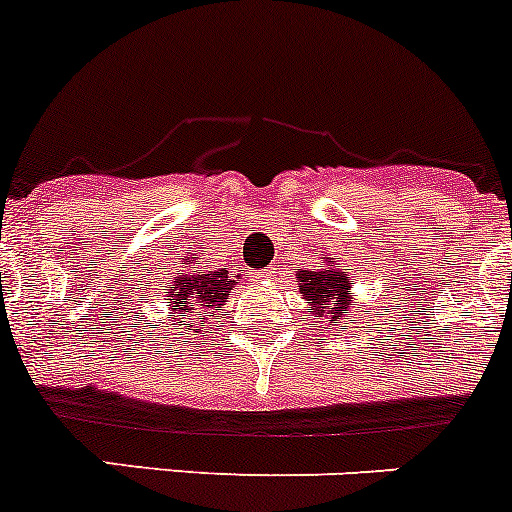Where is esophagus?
<instances>
[{"label":"esophagus","mask_w":512,"mask_h":512,"mask_svg":"<svg viewBox=\"0 0 512 512\" xmlns=\"http://www.w3.org/2000/svg\"><path fill=\"white\" fill-rule=\"evenodd\" d=\"M259 279H264V281L266 279H269V281L276 279V269H274V266H269V269H261L259 271Z\"/></svg>","instance_id":"esophagus-1"}]
</instances>
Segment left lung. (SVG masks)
<instances>
[{"label": "left lung", "instance_id": "1", "mask_svg": "<svg viewBox=\"0 0 512 512\" xmlns=\"http://www.w3.org/2000/svg\"><path fill=\"white\" fill-rule=\"evenodd\" d=\"M299 291L304 294L306 304L314 306L319 316H329V324L339 326V319L352 306V276L347 269H314L299 271Z\"/></svg>", "mask_w": 512, "mask_h": 512}]
</instances>
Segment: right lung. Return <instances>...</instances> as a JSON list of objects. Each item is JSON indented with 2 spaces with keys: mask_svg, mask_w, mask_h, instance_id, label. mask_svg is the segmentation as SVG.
Instances as JSON below:
<instances>
[{
  "mask_svg": "<svg viewBox=\"0 0 512 512\" xmlns=\"http://www.w3.org/2000/svg\"><path fill=\"white\" fill-rule=\"evenodd\" d=\"M196 259L198 256H183L180 266L163 286L168 321H175L178 326H193V332L198 326L206 329L201 321H208L216 311L223 309V301L228 299L236 284L228 271L206 269V266H198Z\"/></svg>",
  "mask_w": 512,
  "mask_h": 512,
  "instance_id": "add662e5",
  "label": "right lung"
}]
</instances>
